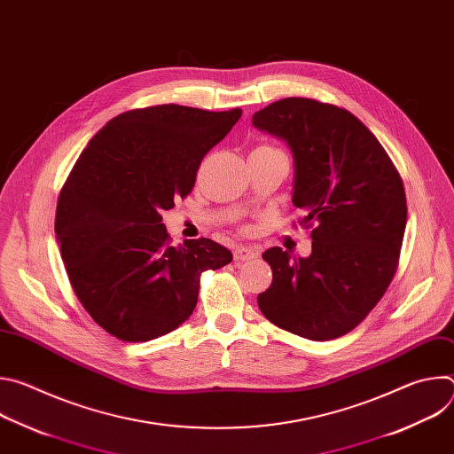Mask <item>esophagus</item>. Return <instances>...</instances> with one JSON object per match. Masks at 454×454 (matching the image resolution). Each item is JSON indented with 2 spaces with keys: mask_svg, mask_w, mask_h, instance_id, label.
Wrapping results in <instances>:
<instances>
[{
  "mask_svg": "<svg viewBox=\"0 0 454 454\" xmlns=\"http://www.w3.org/2000/svg\"><path fill=\"white\" fill-rule=\"evenodd\" d=\"M258 254H261V249H258L256 246H235L233 247V258L237 262H246V261H251V258H256Z\"/></svg>",
  "mask_w": 454,
  "mask_h": 454,
  "instance_id": "obj_1",
  "label": "esophagus"
}]
</instances>
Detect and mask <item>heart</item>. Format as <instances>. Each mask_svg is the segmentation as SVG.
I'll use <instances>...</instances> for the list:
<instances>
[{
    "label": "heart",
    "mask_w": 454,
    "mask_h": 454,
    "mask_svg": "<svg viewBox=\"0 0 454 454\" xmlns=\"http://www.w3.org/2000/svg\"><path fill=\"white\" fill-rule=\"evenodd\" d=\"M258 149H273V147H268V145H262V147H258Z\"/></svg>",
    "instance_id": "heart-1"
}]
</instances>
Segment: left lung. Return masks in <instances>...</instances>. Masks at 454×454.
Masks as SVG:
<instances>
[{
  "label": "left lung",
  "mask_w": 454,
  "mask_h": 454,
  "mask_svg": "<svg viewBox=\"0 0 454 454\" xmlns=\"http://www.w3.org/2000/svg\"><path fill=\"white\" fill-rule=\"evenodd\" d=\"M294 160L293 205L303 210L312 253L270 247L273 282L256 298L277 327L312 341L336 340L366 317L399 262L408 207L403 179L370 129L350 111L291 97L253 114Z\"/></svg>",
  "instance_id": "8db88e82"
}]
</instances>
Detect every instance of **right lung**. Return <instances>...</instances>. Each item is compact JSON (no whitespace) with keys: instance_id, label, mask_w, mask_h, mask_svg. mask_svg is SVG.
<instances>
[{"instance_id":"obj_1","label":"right lung","mask_w":454,"mask_h":454,"mask_svg":"<svg viewBox=\"0 0 454 454\" xmlns=\"http://www.w3.org/2000/svg\"><path fill=\"white\" fill-rule=\"evenodd\" d=\"M240 114L177 104L127 111L74 165L55 235L77 298L111 336L138 343L172 333L196 309L201 273L231 262L205 237L170 246L161 212L188 196L201 160Z\"/></svg>"}]
</instances>
